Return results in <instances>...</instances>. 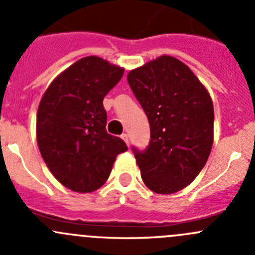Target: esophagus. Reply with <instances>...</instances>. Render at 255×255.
I'll use <instances>...</instances> for the list:
<instances>
[{
    "mask_svg": "<svg viewBox=\"0 0 255 255\" xmlns=\"http://www.w3.org/2000/svg\"><path fill=\"white\" fill-rule=\"evenodd\" d=\"M121 138H122V139L126 142V144H127V145H128V143H129V139H128V134H126V133H123V134L121 135Z\"/></svg>",
    "mask_w": 255,
    "mask_h": 255,
    "instance_id": "obj_1",
    "label": "esophagus"
}]
</instances>
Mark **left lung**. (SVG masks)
<instances>
[{
    "instance_id": "left-lung-1",
    "label": "left lung",
    "mask_w": 255,
    "mask_h": 255,
    "mask_svg": "<svg viewBox=\"0 0 255 255\" xmlns=\"http://www.w3.org/2000/svg\"><path fill=\"white\" fill-rule=\"evenodd\" d=\"M128 84L150 126V142L133 148L142 179L156 194L191 184L213 144V104L206 87L179 59L161 55L130 70Z\"/></svg>"
}]
</instances>
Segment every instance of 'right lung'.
Returning <instances> with one entry per match:
<instances>
[{
    "mask_svg": "<svg viewBox=\"0 0 255 255\" xmlns=\"http://www.w3.org/2000/svg\"><path fill=\"white\" fill-rule=\"evenodd\" d=\"M125 69L99 56H86L59 74L37 112V143L43 160L60 184L76 192L100 189L118 154L121 138L107 133L104 97Z\"/></svg>",
    "mask_w": 255,
    "mask_h": 255,
    "instance_id": "1",
    "label": "right lung"
}]
</instances>
